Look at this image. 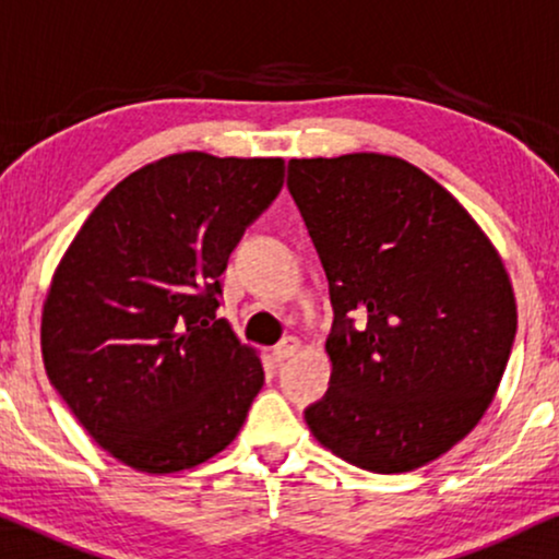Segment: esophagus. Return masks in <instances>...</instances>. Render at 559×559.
<instances>
[{"label": "esophagus", "mask_w": 559, "mask_h": 559, "mask_svg": "<svg viewBox=\"0 0 559 559\" xmlns=\"http://www.w3.org/2000/svg\"><path fill=\"white\" fill-rule=\"evenodd\" d=\"M296 349H299V340L296 337H284L278 342V345L273 347V357H275V362H284V360H288V357H292Z\"/></svg>", "instance_id": "1"}]
</instances>
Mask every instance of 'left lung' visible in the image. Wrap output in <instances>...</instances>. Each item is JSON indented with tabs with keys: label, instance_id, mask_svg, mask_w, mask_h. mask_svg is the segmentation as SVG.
<instances>
[{
	"label": "left lung",
	"instance_id": "1",
	"mask_svg": "<svg viewBox=\"0 0 559 559\" xmlns=\"http://www.w3.org/2000/svg\"><path fill=\"white\" fill-rule=\"evenodd\" d=\"M288 191L334 309L330 389L304 419L349 465L416 471L463 440L501 383L516 334L501 255L448 189L393 155L294 158Z\"/></svg>",
	"mask_w": 559,
	"mask_h": 559
}]
</instances>
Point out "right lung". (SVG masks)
<instances>
[{
	"mask_svg": "<svg viewBox=\"0 0 559 559\" xmlns=\"http://www.w3.org/2000/svg\"><path fill=\"white\" fill-rule=\"evenodd\" d=\"M284 170V158L168 155L119 181L66 250L43 307V362L119 463L186 471L245 424L265 376L217 319L219 275Z\"/></svg>",
	"mask_w": 559,
	"mask_h": 559,
	"instance_id": "obj_1",
	"label": "right lung"
}]
</instances>
